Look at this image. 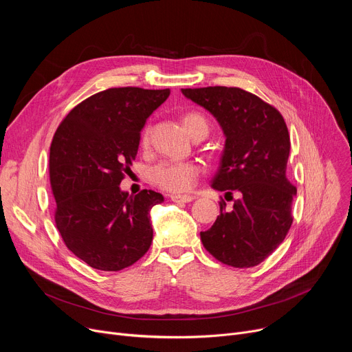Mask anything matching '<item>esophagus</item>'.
Masks as SVG:
<instances>
[{
  "label": "esophagus",
  "mask_w": 352,
  "mask_h": 352,
  "mask_svg": "<svg viewBox=\"0 0 352 352\" xmlns=\"http://www.w3.org/2000/svg\"><path fill=\"white\" fill-rule=\"evenodd\" d=\"M171 201L174 202H178V204H186V202H191L194 201V197L192 195H171Z\"/></svg>",
  "instance_id": "34e87169"
}]
</instances>
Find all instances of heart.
I'll use <instances>...</instances> for the list:
<instances>
[{"mask_svg": "<svg viewBox=\"0 0 352 352\" xmlns=\"http://www.w3.org/2000/svg\"><path fill=\"white\" fill-rule=\"evenodd\" d=\"M182 124L191 137L197 135L201 131H208V122L206 117L199 113H195V111H191V113H187L184 116ZM148 138H150V128H145L141 137L142 144H146ZM199 173V165L192 161L164 160L157 162L148 170V178H150L154 186H157L161 190L174 194H181L187 192L192 188Z\"/></svg>", "mask_w": 352, "mask_h": 352, "instance_id": "b5f03b06", "label": "heart"}]
</instances>
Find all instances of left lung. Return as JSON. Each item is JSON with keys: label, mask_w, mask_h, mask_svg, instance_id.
<instances>
[{"label": "left lung", "mask_w": 352, "mask_h": 352, "mask_svg": "<svg viewBox=\"0 0 352 352\" xmlns=\"http://www.w3.org/2000/svg\"><path fill=\"white\" fill-rule=\"evenodd\" d=\"M182 94L214 116L226 145L211 187L234 199L221 201L214 226L202 231L206 250L223 264L250 268L284 241L292 224L297 188L287 178L289 134L278 109L236 87L186 88Z\"/></svg>", "instance_id": "1"}]
</instances>
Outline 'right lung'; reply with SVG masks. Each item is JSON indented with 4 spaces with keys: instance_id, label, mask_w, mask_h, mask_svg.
I'll use <instances>...</instances> for the list:
<instances>
[{
    "instance_id": "obj_1",
    "label": "right lung",
    "mask_w": 352,
    "mask_h": 352,
    "mask_svg": "<svg viewBox=\"0 0 352 352\" xmlns=\"http://www.w3.org/2000/svg\"><path fill=\"white\" fill-rule=\"evenodd\" d=\"M170 89L109 88L72 108L50 148L55 224L67 248L101 271L137 263L153 243L150 210L164 197L121 191L146 118Z\"/></svg>"
}]
</instances>
